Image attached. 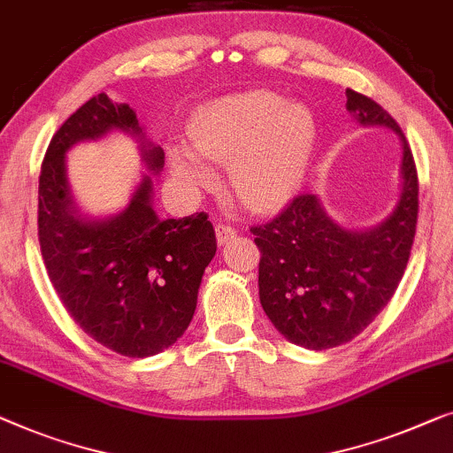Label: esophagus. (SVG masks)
<instances>
[{"instance_id": "obj_1", "label": "esophagus", "mask_w": 453, "mask_h": 453, "mask_svg": "<svg viewBox=\"0 0 453 453\" xmlns=\"http://www.w3.org/2000/svg\"><path fill=\"white\" fill-rule=\"evenodd\" d=\"M234 237H237V231H234L233 226L216 225V241H219V245H225V242H228Z\"/></svg>"}]
</instances>
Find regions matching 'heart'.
Wrapping results in <instances>:
<instances>
[{
	"mask_svg": "<svg viewBox=\"0 0 453 453\" xmlns=\"http://www.w3.org/2000/svg\"><path fill=\"white\" fill-rule=\"evenodd\" d=\"M192 145L172 153L173 175L189 189L214 180L204 157L228 163V186L253 212L278 211L298 192L311 165L317 124L303 104L267 89L219 97L196 112Z\"/></svg>",
	"mask_w": 453,
	"mask_h": 453,
	"instance_id": "heart-1",
	"label": "heart"
}]
</instances>
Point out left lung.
<instances>
[{"mask_svg": "<svg viewBox=\"0 0 453 453\" xmlns=\"http://www.w3.org/2000/svg\"><path fill=\"white\" fill-rule=\"evenodd\" d=\"M347 112L362 127H382L403 142L401 196L382 222L345 228L314 194L253 226L259 247V300L275 329L306 349H331L357 337L403 280L415 239L418 180L401 127L368 96L347 89Z\"/></svg>", "mask_w": 453, "mask_h": 453, "instance_id": "8db88e82", "label": "left lung"}]
</instances>
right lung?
Here are the masks:
<instances>
[{
  "label": "right lung",
  "instance_id": "obj_1",
  "mask_svg": "<svg viewBox=\"0 0 453 453\" xmlns=\"http://www.w3.org/2000/svg\"><path fill=\"white\" fill-rule=\"evenodd\" d=\"M114 129L134 135L143 165L161 173L165 153L147 139L134 110L94 96L65 120L44 155L38 241L50 284L75 323L120 356L150 357L192 323L216 237L204 212L161 220L148 174L120 213L100 219L79 211L66 178L68 149Z\"/></svg>",
  "mask_w": 453,
  "mask_h": 453
}]
</instances>
